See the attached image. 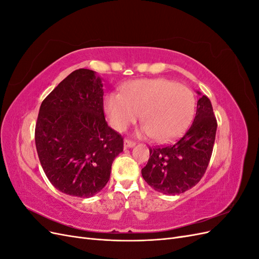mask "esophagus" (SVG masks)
Returning <instances> with one entry per match:
<instances>
[{"instance_id":"1","label":"esophagus","mask_w":259,"mask_h":259,"mask_svg":"<svg viewBox=\"0 0 259 259\" xmlns=\"http://www.w3.org/2000/svg\"><path fill=\"white\" fill-rule=\"evenodd\" d=\"M136 145V143L134 140H131V139H125L124 140V147L125 148H132Z\"/></svg>"}]
</instances>
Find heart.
I'll return each instance as SVG.
<instances>
[{
    "label": "heart",
    "mask_w": 259,
    "mask_h": 259,
    "mask_svg": "<svg viewBox=\"0 0 259 259\" xmlns=\"http://www.w3.org/2000/svg\"><path fill=\"white\" fill-rule=\"evenodd\" d=\"M105 108L116 131L126 130L142 113L144 126L140 133L166 143L182 134L189 124L194 96L187 86L166 79L140 80L130 83L124 94H109Z\"/></svg>",
    "instance_id": "1"
}]
</instances>
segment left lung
<instances>
[{
	"mask_svg": "<svg viewBox=\"0 0 259 259\" xmlns=\"http://www.w3.org/2000/svg\"><path fill=\"white\" fill-rule=\"evenodd\" d=\"M216 130L210 100L202 95L194 120L182 137L165 146L149 148L150 158L142 169L146 183L156 191L173 195L197 185L208 166Z\"/></svg>",
	"mask_w": 259,
	"mask_h": 259,
	"instance_id": "left-lung-1",
	"label": "left lung"
}]
</instances>
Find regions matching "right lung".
I'll return each instance as SVG.
<instances>
[{"mask_svg":"<svg viewBox=\"0 0 259 259\" xmlns=\"http://www.w3.org/2000/svg\"><path fill=\"white\" fill-rule=\"evenodd\" d=\"M103 83L93 70L70 73L46 97L35 124V146L52 185L90 198L110 178L123 137L105 119Z\"/></svg>","mask_w":259,"mask_h":259,"instance_id":"right-lung-1","label":"right lung"}]
</instances>
